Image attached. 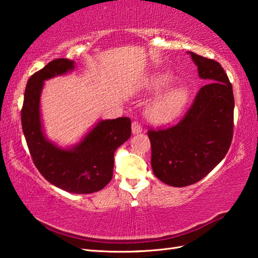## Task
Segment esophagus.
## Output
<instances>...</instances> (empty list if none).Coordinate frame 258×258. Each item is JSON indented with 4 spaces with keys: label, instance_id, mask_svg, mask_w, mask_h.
I'll return each instance as SVG.
<instances>
[{
    "label": "esophagus",
    "instance_id": "34e87169",
    "mask_svg": "<svg viewBox=\"0 0 258 258\" xmlns=\"http://www.w3.org/2000/svg\"><path fill=\"white\" fill-rule=\"evenodd\" d=\"M142 131H143V126H142L141 123L138 122V120H134V122L132 123V132H133V134L141 133Z\"/></svg>",
    "mask_w": 258,
    "mask_h": 258
}]
</instances>
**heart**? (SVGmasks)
I'll return each mask as SVG.
<instances>
[{"label": "heart", "instance_id": "obj_1", "mask_svg": "<svg viewBox=\"0 0 258 258\" xmlns=\"http://www.w3.org/2000/svg\"><path fill=\"white\" fill-rule=\"evenodd\" d=\"M172 84L171 76L167 74H155L146 81L145 89L151 93H160ZM188 100V91L185 87L172 89L151 104L149 116L154 122L163 123L176 117Z\"/></svg>", "mask_w": 258, "mask_h": 258}]
</instances>
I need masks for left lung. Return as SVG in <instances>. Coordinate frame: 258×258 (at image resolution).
Instances as JSON below:
<instances>
[{
  "label": "left lung",
  "instance_id": "8db88e82",
  "mask_svg": "<svg viewBox=\"0 0 258 258\" xmlns=\"http://www.w3.org/2000/svg\"><path fill=\"white\" fill-rule=\"evenodd\" d=\"M189 54L206 84L177 124L147 132L153 172L174 187L205 177L225 157L233 140L234 94L227 74L215 59Z\"/></svg>",
  "mask_w": 258,
  "mask_h": 258
}]
</instances>
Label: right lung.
<instances>
[{"label": "right lung", "mask_w": 258, "mask_h": 258, "mask_svg": "<svg viewBox=\"0 0 258 258\" xmlns=\"http://www.w3.org/2000/svg\"><path fill=\"white\" fill-rule=\"evenodd\" d=\"M73 68L71 59L56 58L31 76L25 87L21 122L33 163L42 176L69 193L90 194L111 182L114 153L132 134L131 118L101 120L71 150H62L48 142L43 134L40 117L43 82Z\"/></svg>", "instance_id": "1"}]
</instances>
